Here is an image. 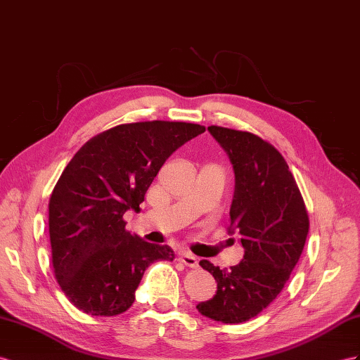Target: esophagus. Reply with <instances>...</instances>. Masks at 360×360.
I'll list each match as a JSON object with an SVG mask.
<instances>
[{
  "instance_id": "esophagus-1",
  "label": "esophagus",
  "mask_w": 360,
  "mask_h": 360,
  "mask_svg": "<svg viewBox=\"0 0 360 360\" xmlns=\"http://www.w3.org/2000/svg\"><path fill=\"white\" fill-rule=\"evenodd\" d=\"M179 262L182 264H186L187 268H198V259L195 255H191L188 252H182L179 254Z\"/></svg>"
}]
</instances>
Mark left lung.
<instances>
[{"label": "left lung", "instance_id": "obj_1", "mask_svg": "<svg viewBox=\"0 0 360 360\" xmlns=\"http://www.w3.org/2000/svg\"><path fill=\"white\" fill-rule=\"evenodd\" d=\"M208 131L233 162L229 228L240 237L245 255L229 269L199 262L213 274L217 292L196 309L214 321L240 324L259 315L283 290L304 250L309 214L288 162L271 143L222 126Z\"/></svg>", "mask_w": 360, "mask_h": 360}]
</instances>
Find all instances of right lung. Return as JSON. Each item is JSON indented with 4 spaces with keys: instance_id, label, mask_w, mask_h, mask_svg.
<instances>
[{
    "instance_id": "right-lung-1",
    "label": "right lung",
    "mask_w": 360,
    "mask_h": 360,
    "mask_svg": "<svg viewBox=\"0 0 360 360\" xmlns=\"http://www.w3.org/2000/svg\"><path fill=\"white\" fill-rule=\"evenodd\" d=\"M205 126L184 122L127 123L92 136L72 156L49 202L54 276L67 298L92 316H115L135 301L144 271L174 259L167 245L124 228L169 156Z\"/></svg>"
}]
</instances>
